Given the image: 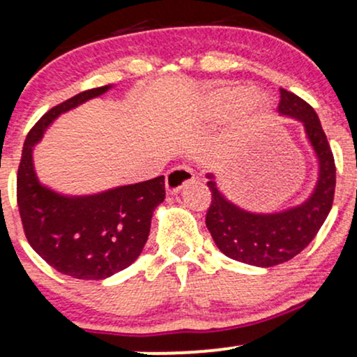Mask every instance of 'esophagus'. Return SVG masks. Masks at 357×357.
Returning <instances> with one entry per match:
<instances>
[{
    "label": "esophagus",
    "instance_id": "34e87169",
    "mask_svg": "<svg viewBox=\"0 0 357 357\" xmlns=\"http://www.w3.org/2000/svg\"><path fill=\"white\" fill-rule=\"evenodd\" d=\"M195 181V173L190 166H176L166 174V190L167 192H178L183 186Z\"/></svg>",
    "mask_w": 357,
    "mask_h": 357
}]
</instances>
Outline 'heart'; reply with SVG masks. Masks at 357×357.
I'll list each match as a JSON object with an SVG mask.
<instances>
[{"label":"heart","mask_w":357,"mask_h":357,"mask_svg":"<svg viewBox=\"0 0 357 357\" xmlns=\"http://www.w3.org/2000/svg\"><path fill=\"white\" fill-rule=\"evenodd\" d=\"M208 105L213 112H228L238 105L240 119L247 124L258 121L267 112V99L258 92H248L238 87L216 89L208 96Z\"/></svg>","instance_id":"obj_1"}]
</instances>
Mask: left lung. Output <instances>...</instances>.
<instances>
[{"label":"left lung","instance_id":"1","mask_svg":"<svg viewBox=\"0 0 357 357\" xmlns=\"http://www.w3.org/2000/svg\"><path fill=\"white\" fill-rule=\"evenodd\" d=\"M278 112L302 121L317 155L319 179L307 202L280 213H250L228 202L216 188L213 174L208 176L211 204L206 227L216 247L233 260L255 267H273L298 255L321 230L334 202V155L315 110L296 93L280 89Z\"/></svg>","mask_w":357,"mask_h":357}]
</instances>
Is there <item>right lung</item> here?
Masks as SVG:
<instances>
[{"instance_id":"add662e5","label":"right lung","mask_w":357,"mask_h":357,"mask_svg":"<svg viewBox=\"0 0 357 357\" xmlns=\"http://www.w3.org/2000/svg\"><path fill=\"white\" fill-rule=\"evenodd\" d=\"M110 85L77 93L48 110L28 132L16 176V202L31 248L60 273L102 280L141 255L151 218L165 202V176L90 196H63L43 186L33 167V146L60 114L107 92Z\"/></svg>"}]
</instances>
